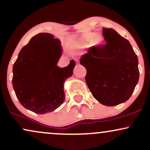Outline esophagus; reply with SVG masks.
<instances>
[{
    "label": "esophagus",
    "instance_id": "1",
    "mask_svg": "<svg viewBox=\"0 0 150 150\" xmlns=\"http://www.w3.org/2000/svg\"><path fill=\"white\" fill-rule=\"evenodd\" d=\"M75 61H76L77 63H79V62H80V61H79V59H75Z\"/></svg>",
    "mask_w": 150,
    "mask_h": 150
}]
</instances>
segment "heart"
<instances>
[{
	"label": "heart",
	"instance_id": "heart-1",
	"mask_svg": "<svg viewBox=\"0 0 150 150\" xmlns=\"http://www.w3.org/2000/svg\"><path fill=\"white\" fill-rule=\"evenodd\" d=\"M94 40H96L97 43H99L101 42V37L99 35H96L94 33H87L83 37V41L85 42H92Z\"/></svg>",
	"mask_w": 150,
	"mask_h": 150
}]
</instances>
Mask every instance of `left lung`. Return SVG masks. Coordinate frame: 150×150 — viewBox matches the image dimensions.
Listing matches in <instances>:
<instances>
[{
  "label": "left lung",
  "instance_id": "1",
  "mask_svg": "<svg viewBox=\"0 0 150 150\" xmlns=\"http://www.w3.org/2000/svg\"><path fill=\"white\" fill-rule=\"evenodd\" d=\"M106 44L92 46L80 58L93 97L113 106L131 97L139 80L138 60L131 44L111 28H103Z\"/></svg>",
  "mask_w": 150,
  "mask_h": 150
}]
</instances>
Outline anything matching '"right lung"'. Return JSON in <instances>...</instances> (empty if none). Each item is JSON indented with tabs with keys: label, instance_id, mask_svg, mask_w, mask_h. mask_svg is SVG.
<instances>
[{
	"label": "right lung",
	"instance_id": "1",
	"mask_svg": "<svg viewBox=\"0 0 150 150\" xmlns=\"http://www.w3.org/2000/svg\"><path fill=\"white\" fill-rule=\"evenodd\" d=\"M49 33L30 39L20 51L13 68V89L24 107L39 114L52 112L65 99L63 83L73 75L74 60L65 68L57 63L62 52L61 42Z\"/></svg>",
	"mask_w": 150,
	"mask_h": 150
}]
</instances>
